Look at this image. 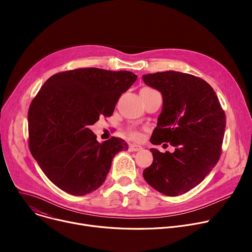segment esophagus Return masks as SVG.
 I'll return each instance as SVG.
<instances>
[{
  "instance_id": "34e87169",
  "label": "esophagus",
  "mask_w": 252,
  "mask_h": 252,
  "mask_svg": "<svg viewBox=\"0 0 252 252\" xmlns=\"http://www.w3.org/2000/svg\"><path fill=\"white\" fill-rule=\"evenodd\" d=\"M142 150V148L140 146H137V145H133V143H130V145L128 146V151L129 152H138Z\"/></svg>"
}]
</instances>
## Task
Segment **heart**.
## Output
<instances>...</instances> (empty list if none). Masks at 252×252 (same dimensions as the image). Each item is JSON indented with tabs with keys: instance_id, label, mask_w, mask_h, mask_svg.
Here are the masks:
<instances>
[{
	"instance_id": "1",
	"label": "heart",
	"mask_w": 252,
	"mask_h": 252,
	"mask_svg": "<svg viewBox=\"0 0 252 252\" xmlns=\"http://www.w3.org/2000/svg\"><path fill=\"white\" fill-rule=\"evenodd\" d=\"M128 134H129V136L131 137V138H133V139H138L139 138V134L137 133V132H135V131H128Z\"/></svg>"
}]
</instances>
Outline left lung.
Listing matches in <instances>:
<instances>
[{"mask_svg": "<svg viewBox=\"0 0 252 252\" xmlns=\"http://www.w3.org/2000/svg\"><path fill=\"white\" fill-rule=\"evenodd\" d=\"M142 80L163 98L151 142L176 148L165 154L151 149L154 160L143 177L164 195L184 194L203 181L221 156L224 111L213 89L198 77L166 70L143 75Z\"/></svg>", "mask_w": 252, "mask_h": 252, "instance_id": "8db88e82", "label": "left lung"}]
</instances>
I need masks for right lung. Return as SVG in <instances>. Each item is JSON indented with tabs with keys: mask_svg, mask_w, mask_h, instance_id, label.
I'll return each instance as SVG.
<instances>
[{
	"mask_svg": "<svg viewBox=\"0 0 252 252\" xmlns=\"http://www.w3.org/2000/svg\"><path fill=\"white\" fill-rule=\"evenodd\" d=\"M131 71L83 67L62 71L43 85L28 112L29 148L50 181L73 195H86L105 181L114 157L127 143H101L90 129L111 117L120 96L136 81Z\"/></svg>",
	"mask_w": 252,
	"mask_h": 252,
	"instance_id": "obj_1",
	"label": "right lung"
}]
</instances>
